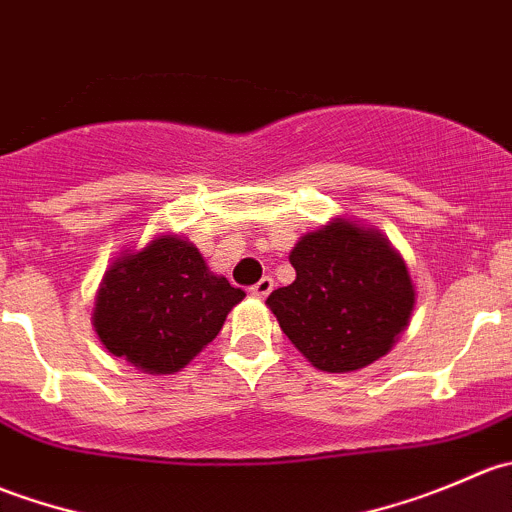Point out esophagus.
<instances>
[{"label":"esophagus","instance_id":"obj_1","mask_svg":"<svg viewBox=\"0 0 512 512\" xmlns=\"http://www.w3.org/2000/svg\"><path fill=\"white\" fill-rule=\"evenodd\" d=\"M272 287H275V280H272V277H262L257 285L250 287V294H252V297H257V299H265L267 294L272 292Z\"/></svg>","mask_w":512,"mask_h":512}]
</instances>
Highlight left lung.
<instances>
[{"mask_svg":"<svg viewBox=\"0 0 512 512\" xmlns=\"http://www.w3.org/2000/svg\"><path fill=\"white\" fill-rule=\"evenodd\" d=\"M289 262L297 277L267 304L312 366L347 374L394 347L416 297L404 260L379 230L334 218L299 237Z\"/></svg>","mask_w":512,"mask_h":512,"instance_id":"8db88e82","label":"left lung"}]
</instances>
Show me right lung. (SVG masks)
Masks as SVG:
<instances>
[{
  "label": "right lung",
  "instance_id": "1",
  "mask_svg": "<svg viewBox=\"0 0 512 512\" xmlns=\"http://www.w3.org/2000/svg\"><path fill=\"white\" fill-rule=\"evenodd\" d=\"M245 292L213 275L198 247L160 235L103 275L94 327L103 347L148 374H173L203 352Z\"/></svg>",
  "mask_w": 512,
  "mask_h": 512
}]
</instances>
